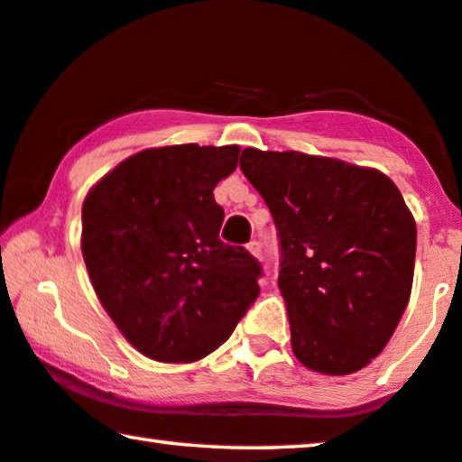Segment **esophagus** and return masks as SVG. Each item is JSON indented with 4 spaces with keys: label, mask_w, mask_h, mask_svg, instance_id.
Here are the masks:
<instances>
[{
    "label": "esophagus",
    "mask_w": 462,
    "mask_h": 462,
    "mask_svg": "<svg viewBox=\"0 0 462 462\" xmlns=\"http://www.w3.org/2000/svg\"><path fill=\"white\" fill-rule=\"evenodd\" d=\"M245 248H248V252L254 258H261V242H256V239H252V242L245 245Z\"/></svg>",
    "instance_id": "obj_1"
}]
</instances>
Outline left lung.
Instances as JSON below:
<instances>
[{
  "label": "left lung",
  "instance_id": "obj_1",
  "mask_svg": "<svg viewBox=\"0 0 462 462\" xmlns=\"http://www.w3.org/2000/svg\"><path fill=\"white\" fill-rule=\"evenodd\" d=\"M239 168L273 214L277 286L292 353L345 376L393 337L412 292L416 223L387 174L300 151H242Z\"/></svg>",
  "mask_w": 462,
  "mask_h": 462
}]
</instances>
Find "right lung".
<instances>
[{
	"label": "right lung",
	"mask_w": 462,
	"mask_h": 462,
	"mask_svg": "<svg viewBox=\"0 0 462 462\" xmlns=\"http://www.w3.org/2000/svg\"><path fill=\"white\" fill-rule=\"evenodd\" d=\"M239 147L168 144L106 172L81 206V254L100 305L144 357L189 364L218 349L256 300L261 264L218 237L214 187Z\"/></svg>",
	"instance_id": "right-lung-1"
}]
</instances>
